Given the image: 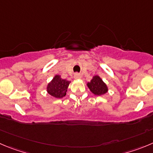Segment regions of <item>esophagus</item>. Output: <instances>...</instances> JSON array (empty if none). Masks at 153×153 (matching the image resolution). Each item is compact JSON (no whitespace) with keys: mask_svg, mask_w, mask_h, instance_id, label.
<instances>
[{"mask_svg":"<svg viewBox=\"0 0 153 153\" xmlns=\"http://www.w3.org/2000/svg\"><path fill=\"white\" fill-rule=\"evenodd\" d=\"M74 77H75V79H80L81 76L79 73H75V75H74Z\"/></svg>","mask_w":153,"mask_h":153,"instance_id":"obj_1","label":"esophagus"}]
</instances>
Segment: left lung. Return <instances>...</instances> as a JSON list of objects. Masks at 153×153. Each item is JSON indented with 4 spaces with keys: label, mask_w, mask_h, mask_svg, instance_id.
<instances>
[{
    "label": "left lung",
    "mask_w": 153,
    "mask_h": 153,
    "mask_svg": "<svg viewBox=\"0 0 153 153\" xmlns=\"http://www.w3.org/2000/svg\"><path fill=\"white\" fill-rule=\"evenodd\" d=\"M87 85L93 94L95 95H98V96L103 95V94H106L108 91V88H107L106 85L98 75H95L93 77L91 81L88 82Z\"/></svg>",
    "instance_id": "left-lung-1"
}]
</instances>
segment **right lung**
Returning a JSON list of instances; mask_svg holds the SVG:
<instances>
[{"label": "right lung", "instance_id": "right-lung-1", "mask_svg": "<svg viewBox=\"0 0 153 153\" xmlns=\"http://www.w3.org/2000/svg\"><path fill=\"white\" fill-rule=\"evenodd\" d=\"M70 81L62 79L61 76L56 75L47 86V91L50 95L56 98H62L66 95L67 89Z\"/></svg>", "mask_w": 153, "mask_h": 153}]
</instances>
